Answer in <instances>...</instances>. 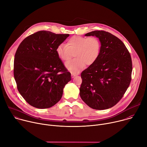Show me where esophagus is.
<instances>
[{"label": "esophagus", "instance_id": "esophagus-1", "mask_svg": "<svg viewBox=\"0 0 147 147\" xmlns=\"http://www.w3.org/2000/svg\"><path fill=\"white\" fill-rule=\"evenodd\" d=\"M71 77H72V78H74L76 75V74H73V73H71Z\"/></svg>", "mask_w": 147, "mask_h": 147}]
</instances>
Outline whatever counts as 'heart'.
<instances>
[{"label":"heart","instance_id":"b5f03b06","mask_svg":"<svg viewBox=\"0 0 147 147\" xmlns=\"http://www.w3.org/2000/svg\"><path fill=\"white\" fill-rule=\"evenodd\" d=\"M100 49V41L96 37L74 36L67 40L66 45H59L56 52L59 58L64 62L69 61L74 54L76 59L66 63L65 66L70 72L77 73L86 65L90 66L94 63Z\"/></svg>","mask_w":147,"mask_h":147}]
</instances>
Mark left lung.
<instances>
[{
  "label": "left lung",
  "mask_w": 147,
  "mask_h": 147,
  "mask_svg": "<svg viewBox=\"0 0 147 147\" xmlns=\"http://www.w3.org/2000/svg\"><path fill=\"white\" fill-rule=\"evenodd\" d=\"M85 36H95L101 43L94 63L81 74L80 95L88 107L96 110L111 108L121 99L131 80L132 61L123 42L105 31H94Z\"/></svg>",
  "instance_id": "8db88e82"
}]
</instances>
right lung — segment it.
Wrapping results in <instances>:
<instances>
[{"instance_id": "1", "label": "right lung", "mask_w": 147, "mask_h": 147, "mask_svg": "<svg viewBox=\"0 0 147 147\" xmlns=\"http://www.w3.org/2000/svg\"><path fill=\"white\" fill-rule=\"evenodd\" d=\"M69 34L39 31L26 38L18 46L14 60L17 89L30 105L49 108L61 98L71 78L56 50Z\"/></svg>"}]
</instances>
